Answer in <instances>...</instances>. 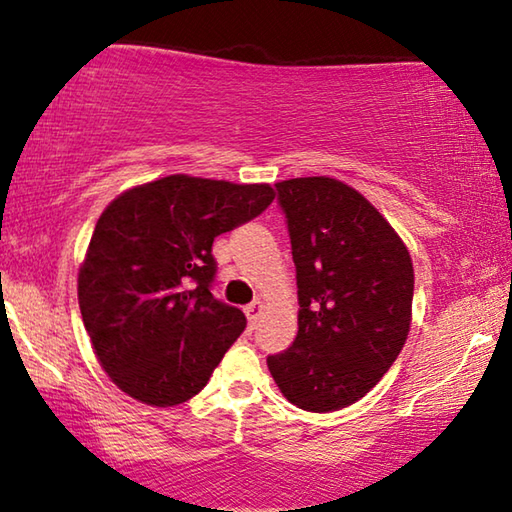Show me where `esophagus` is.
Returning a JSON list of instances; mask_svg holds the SVG:
<instances>
[{
	"label": "esophagus",
	"mask_w": 512,
	"mask_h": 512,
	"mask_svg": "<svg viewBox=\"0 0 512 512\" xmlns=\"http://www.w3.org/2000/svg\"><path fill=\"white\" fill-rule=\"evenodd\" d=\"M244 311H246V316H248L250 323H257L259 314H262V300H259V298L253 300V302H250V305L244 307Z\"/></svg>",
	"instance_id": "esophagus-1"
}]
</instances>
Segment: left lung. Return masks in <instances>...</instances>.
I'll return each instance as SVG.
<instances>
[{
  "mask_svg": "<svg viewBox=\"0 0 512 512\" xmlns=\"http://www.w3.org/2000/svg\"><path fill=\"white\" fill-rule=\"evenodd\" d=\"M298 280V334L266 359L298 409L361 400L402 352L411 325V255L357 189L314 176L275 185Z\"/></svg>",
  "mask_w": 512,
  "mask_h": 512,
  "instance_id": "8db88e82",
  "label": "left lung"
}]
</instances>
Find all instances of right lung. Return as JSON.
Segmentation results:
<instances>
[{
	"label": "right lung",
	"instance_id": "obj_1",
	"mask_svg": "<svg viewBox=\"0 0 512 512\" xmlns=\"http://www.w3.org/2000/svg\"><path fill=\"white\" fill-rule=\"evenodd\" d=\"M271 185L167 176L117 196L79 273V307L103 370L151 406L187 402L246 329L214 298V239L273 203Z\"/></svg>",
	"mask_w": 512,
	"mask_h": 512
}]
</instances>
